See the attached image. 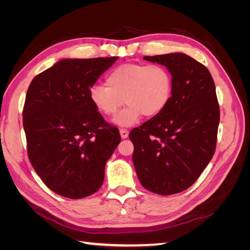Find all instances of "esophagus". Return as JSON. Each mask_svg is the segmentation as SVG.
Here are the masks:
<instances>
[{
	"label": "esophagus",
	"mask_w": 250,
	"mask_h": 250,
	"mask_svg": "<svg viewBox=\"0 0 250 250\" xmlns=\"http://www.w3.org/2000/svg\"><path fill=\"white\" fill-rule=\"evenodd\" d=\"M128 133H129V131H128L127 129H124V128L120 129V134H121V138H122V139H127Z\"/></svg>",
	"instance_id": "34e87169"
}]
</instances>
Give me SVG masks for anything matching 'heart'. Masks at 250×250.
<instances>
[{
    "mask_svg": "<svg viewBox=\"0 0 250 250\" xmlns=\"http://www.w3.org/2000/svg\"><path fill=\"white\" fill-rule=\"evenodd\" d=\"M106 86L95 84L88 97L93 106L121 127L137 124L143 116L154 118L168 106L173 94L171 72L162 64L125 63L115 67L105 79Z\"/></svg>",
    "mask_w": 250,
    "mask_h": 250,
    "instance_id": "heart-1",
    "label": "heart"
}]
</instances>
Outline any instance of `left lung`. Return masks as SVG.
Returning <instances> with one entry per match:
<instances>
[{
	"label": "left lung",
	"mask_w": 250,
	"mask_h": 250,
	"mask_svg": "<svg viewBox=\"0 0 250 250\" xmlns=\"http://www.w3.org/2000/svg\"><path fill=\"white\" fill-rule=\"evenodd\" d=\"M167 66L173 94L160 115L129 133L132 161L142 186L160 195L190 188L216 150L220 109L209 71L184 53L145 56Z\"/></svg>",
	"instance_id": "obj_1"
}]
</instances>
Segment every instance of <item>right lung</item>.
<instances>
[{"label": "right lung", "instance_id": "1", "mask_svg": "<svg viewBox=\"0 0 250 250\" xmlns=\"http://www.w3.org/2000/svg\"><path fill=\"white\" fill-rule=\"evenodd\" d=\"M119 57L62 59L33 78L22 109L30 163L50 190L70 199L96 193L121 142L88 93Z\"/></svg>", "mask_w": 250, "mask_h": 250}]
</instances>
